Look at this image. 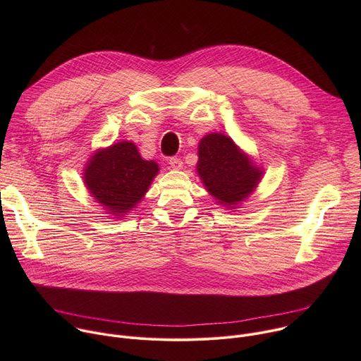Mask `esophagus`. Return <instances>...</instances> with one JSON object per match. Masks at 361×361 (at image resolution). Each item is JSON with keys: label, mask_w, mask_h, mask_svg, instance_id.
Returning a JSON list of instances; mask_svg holds the SVG:
<instances>
[{"label": "esophagus", "mask_w": 361, "mask_h": 361, "mask_svg": "<svg viewBox=\"0 0 361 361\" xmlns=\"http://www.w3.org/2000/svg\"><path fill=\"white\" fill-rule=\"evenodd\" d=\"M169 164H170V167H171L173 170H181V169H183V161H181L180 159H177V157L170 159V160H169Z\"/></svg>", "instance_id": "1"}]
</instances>
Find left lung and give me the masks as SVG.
Wrapping results in <instances>:
<instances>
[{
    "mask_svg": "<svg viewBox=\"0 0 361 361\" xmlns=\"http://www.w3.org/2000/svg\"><path fill=\"white\" fill-rule=\"evenodd\" d=\"M195 170L204 188L226 209H237L264 176V169L223 133H209L200 140Z\"/></svg>",
    "mask_w": 361,
    "mask_h": 361,
    "instance_id": "8db88e82",
    "label": "left lung"
}]
</instances>
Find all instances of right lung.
<instances>
[{"instance_id":"add662e5","label":"right lung","mask_w":361,"mask_h":361,"mask_svg":"<svg viewBox=\"0 0 361 361\" xmlns=\"http://www.w3.org/2000/svg\"><path fill=\"white\" fill-rule=\"evenodd\" d=\"M84 184L111 217L120 219L135 209L160 171L156 161L144 160L131 141L97 148L82 169Z\"/></svg>"}]
</instances>
